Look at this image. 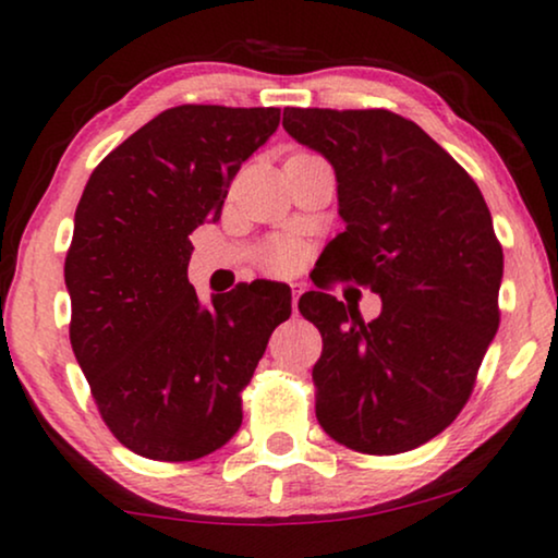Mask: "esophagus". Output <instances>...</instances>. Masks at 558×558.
I'll return each instance as SVG.
<instances>
[{
    "instance_id": "34e87169",
    "label": "esophagus",
    "mask_w": 558,
    "mask_h": 558,
    "mask_svg": "<svg viewBox=\"0 0 558 558\" xmlns=\"http://www.w3.org/2000/svg\"><path fill=\"white\" fill-rule=\"evenodd\" d=\"M289 287H292V312L296 315V312H300V310H296V304H300V296L304 292V287L300 284V281H292V284H289Z\"/></svg>"
}]
</instances>
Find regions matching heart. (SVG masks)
<instances>
[{
    "label": "heart",
    "mask_w": 558,
    "mask_h": 558,
    "mask_svg": "<svg viewBox=\"0 0 558 558\" xmlns=\"http://www.w3.org/2000/svg\"><path fill=\"white\" fill-rule=\"evenodd\" d=\"M264 262L271 271H289L296 262V251L292 243H274V246L266 251Z\"/></svg>",
    "instance_id": "b5f03b06"
}]
</instances>
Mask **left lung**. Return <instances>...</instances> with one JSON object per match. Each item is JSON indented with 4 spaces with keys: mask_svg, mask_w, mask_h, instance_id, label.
I'll list each match as a JSON object with an SVG mask.
<instances>
[{
    "mask_svg": "<svg viewBox=\"0 0 558 558\" xmlns=\"http://www.w3.org/2000/svg\"><path fill=\"white\" fill-rule=\"evenodd\" d=\"M281 126L338 180L345 231L325 248L327 271L384 302L363 323L332 294L300 296L323 335L317 422L355 452H409L454 422L498 332L490 210L475 180L399 113L284 109Z\"/></svg>",
    "mask_w": 558,
    "mask_h": 558,
    "instance_id": "1",
    "label": "left lung"
}]
</instances>
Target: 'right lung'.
<instances>
[{
    "label": "right lung",
    "instance_id": "1",
    "mask_svg": "<svg viewBox=\"0 0 558 558\" xmlns=\"http://www.w3.org/2000/svg\"><path fill=\"white\" fill-rule=\"evenodd\" d=\"M279 109L178 106L96 167L65 256L71 345L104 422L159 462L216 452L241 426V388L292 315L279 281L197 300L190 233L216 223L241 165Z\"/></svg>",
    "mask_w": 558,
    "mask_h": 558
}]
</instances>
